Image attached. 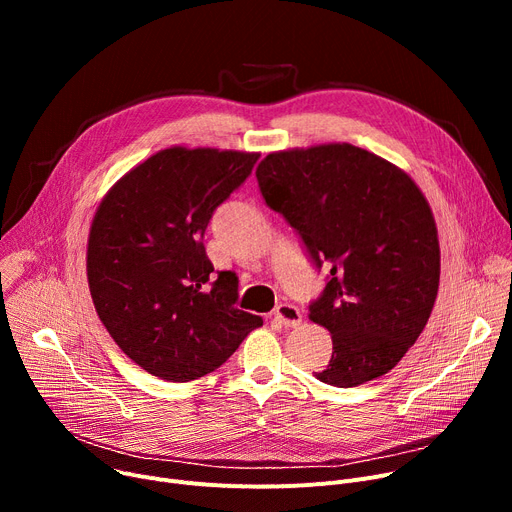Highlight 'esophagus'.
I'll return each instance as SVG.
<instances>
[{
	"label": "esophagus",
	"mask_w": 512,
	"mask_h": 512,
	"mask_svg": "<svg viewBox=\"0 0 512 512\" xmlns=\"http://www.w3.org/2000/svg\"><path fill=\"white\" fill-rule=\"evenodd\" d=\"M274 315L282 321V324H284L286 328H297V326L301 324V321H303V313L299 311V307L288 305V303L278 305L276 311H274Z\"/></svg>",
	"instance_id": "obj_1"
}]
</instances>
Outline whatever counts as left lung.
<instances>
[{"label": "left lung", "instance_id": "1", "mask_svg": "<svg viewBox=\"0 0 512 512\" xmlns=\"http://www.w3.org/2000/svg\"><path fill=\"white\" fill-rule=\"evenodd\" d=\"M257 180L330 282L309 319L332 334L315 378L353 388L388 373L423 332L440 286L432 207L415 180L351 143L274 151Z\"/></svg>", "mask_w": 512, "mask_h": 512}]
</instances>
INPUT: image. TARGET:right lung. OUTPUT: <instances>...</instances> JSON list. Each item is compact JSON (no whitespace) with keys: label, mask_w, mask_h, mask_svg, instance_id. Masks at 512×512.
Segmentation results:
<instances>
[{"label":"right lung","mask_w":512,"mask_h":512,"mask_svg":"<svg viewBox=\"0 0 512 512\" xmlns=\"http://www.w3.org/2000/svg\"><path fill=\"white\" fill-rule=\"evenodd\" d=\"M259 153L168 147L126 172L101 199L87 242L95 311L122 353L166 382L218 369L259 315L240 311L228 272L211 278L203 234L215 207Z\"/></svg>","instance_id":"obj_1"}]
</instances>
